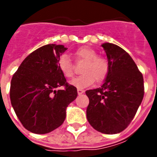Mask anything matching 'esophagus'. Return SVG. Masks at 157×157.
Segmentation results:
<instances>
[{"label": "esophagus", "mask_w": 157, "mask_h": 157, "mask_svg": "<svg viewBox=\"0 0 157 157\" xmlns=\"http://www.w3.org/2000/svg\"><path fill=\"white\" fill-rule=\"evenodd\" d=\"M77 93H78L79 95H80V94H82L84 93V90H81V89H77Z\"/></svg>", "instance_id": "esophagus-1"}]
</instances>
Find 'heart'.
<instances>
[{
  "mask_svg": "<svg viewBox=\"0 0 157 157\" xmlns=\"http://www.w3.org/2000/svg\"><path fill=\"white\" fill-rule=\"evenodd\" d=\"M76 61H84L81 67V76H77L71 84L77 88H86L91 86L94 81L100 83L108 76L110 71V63L107 58L98 56L95 50L89 46H83L74 52ZM57 65L63 76L67 79L74 76V64L67 54H61L57 60Z\"/></svg>",
  "mask_w": 157,
  "mask_h": 157,
  "instance_id": "heart-1",
  "label": "heart"
}]
</instances>
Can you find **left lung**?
Returning a JSON list of instances; mask_svg holds the SVG:
<instances>
[{
  "mask_svg": "<svg viewBox=\"0 0 157 157\" xmlns=\"http://www.w3.org/2000/svg\"><path fill=\"white\" fill-rule=\"evenodd\" d=\"M102 46L111 68L100 88L86 91L90 99L86 116L97 131L118 134L130 124L141 104L144 77L125 50L112 43H104Z\"/></svg>",
  "mask_w": 157,
  "mask_h": 157,
  "instance_id": "obj_1",
  "label": "left lung"
}]
</instances>
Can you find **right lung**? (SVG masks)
<instances>
[{"label":"right lung","instance_id":"right-lung-1","mask_svg":"<svg viewBox=\"0 0 157 157\" xmlns=\"http://www.w3.org/2000/svg\"><path fill=\"white\" fill-rule=\"evenodd\" d=\"M62 45H43L26 58L13 75L10 96L12 107L26 129L47 134L66 118V108L77 90L60 72L57 60L67 50ZM63 86V90L58 88Z\"/></svg>","mask_w":157,"mask_h":157}]
</instances>
